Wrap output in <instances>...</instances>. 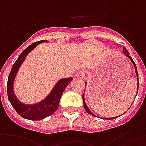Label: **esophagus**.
Instances as JSON below:
<instances>
[{
    "instance_id": "1",
    "label": "esophagus",
    "mask_w": 146,
    "mask_h": 146,
    "mask_svg": "<svg viewBox=\"0 0 146 146\" xmlns=\"http://www.w3.org/2000/svg\"><path fill=\"white\" fill-rule=\"evenodd\" d=\"M76 76L78 78H84L86 77V72H85V71H79L78 72H77Z\"/></svg>"
}]
</instances>
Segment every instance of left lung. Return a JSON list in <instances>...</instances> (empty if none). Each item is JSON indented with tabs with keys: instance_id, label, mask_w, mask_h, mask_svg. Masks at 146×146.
<instances>
[{
	"instance_id": "left-lung-1",
	"label": "left lung",
	"mask_w": 146,
	"mask_h": 146,
	"mask_svg": "<svg viewBox=\"0 0 146 146\" xmlns=\"http://www.w3.org/2000/svg\"><path fill=\"white\" fill-rule=\"evenodd\" d=\"M123 53H124L126 56H127V57H129L130 58V60H131V62L133 63V64H134V66H135V72H136V74H137V78H138V80H139V74H138V71H137V68H136V64H135V63L134 62V60H132V58H131V56H129V53H128V51L126 50V48L125 47H123ZM139 82H138V90H139ZM138 90H137V93H138ZM82 100H83V104H84V108H85V110H86V111L89 114H90V115H92V116H94V117H96L93 113H92L90 110H89V109L88 108V107L86 106V103H85V100H84V94L82 95ZM115 117H110V118H105L106 120H111V119H114Z\"/></svg>"
}]
</instances>
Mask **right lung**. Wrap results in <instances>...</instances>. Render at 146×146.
<instances>
[{"label": "right lung", "mask_w": 146, "mask_h": 146, "mask_svg": "<svg viewBox=\"0 0 146 146\" xmlns=\"http://www.w3.org/2000/svg\"><path fill=\"white\" fill-rule=\"evenodd\" d=\"M44 41H46V40H40L38 42H33V44L29 46L27 48L22 51V54L19 55L16 61L12 66V68L11 70L10 74L7 78V97L11 106L21 117L28 120H32V121L42 120L43 118L53 114L58 108L60 97L64 89L73 79V78H64L59 81L56 84V86H54V89L52 90L50 94L44 100L39 104H34V105H25L20 103L15 98L13 93V82L19 67L22 64L23 60H25L27 54L34 47H36L39 43L44 42Z\"/></svg>", "instance_id": "right-lung-1"}]
</instances>
